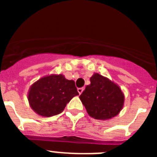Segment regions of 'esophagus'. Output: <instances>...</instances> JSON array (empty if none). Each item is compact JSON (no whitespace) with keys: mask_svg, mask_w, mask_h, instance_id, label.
Returning a JSON list of instances; mask_svg holds the SVG:
<instances>
[{"mask_svg":"<svg viewBox=\"0 0 157 157\" xmlns=\"http://www.w3.org/2000/svg\"><path fill=\"white\" fill-rule=\"evenodd\" d=\"M83 90H84V88H83V87H82V88H78V92L79 94H81Z\"/></svg>","mask_w":157,"mask_h":157,"instance_id":"obj_1","label":"esophagus"}]
</instances>
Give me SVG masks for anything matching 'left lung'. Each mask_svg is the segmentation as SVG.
<instances>
[{
    "mask_svg": "<svg viewBox=\"0 0 157 157\" xmlns=\"http://www.w3.org/2000/svg\"><path fill=\"white\" fill-rule=\"evenodd\" d=\"M88 114L96 120H108L121 111L124 96L120 87L109 78L96 73L90 85L79 96Z\"/></svg>",
    "mask_w": 157,
    "mask_h": 157,
    "instance_id": "left-lung-1",
    "label": "left lung"
}]
</instances>
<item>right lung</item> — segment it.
<instances>
[{
  "label": "right lung",
  "instance_id": "obj_1",
  "mask_svg": "<svg viewBox=\"0 0 157 157\" xmlns=\"http://www.w3.org/2000/svg\"><path fill=\"white\" fill-rule=\"evenodd\" d=\"M78 95L73 80L62 75L40 78L31 86L28 101L31 109L42 116H53L61 113L67 104Z\"/></svg>",
  "mask_w": 157,
  "mask_h": 157
}]
</instances>
